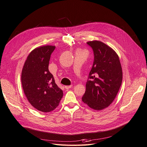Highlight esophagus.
<instances>
[{
	"instance_id": "34e87169",
	"label": "esophagus",
	"mask_w": 147,
	"mask_h": 147,
	"mask_svg": "<svg viewBox=\"0 0 147 147\" xmlns=\"http://www.w3.org/2000/svg\"><path fill=\"white\" fill-rule=\"evenodd\" d=\"M71 86H72V85H68V86L66 85V86H65V88L68 90V89H69L70 88H71Z\"/></svg>"
}]
</instances>
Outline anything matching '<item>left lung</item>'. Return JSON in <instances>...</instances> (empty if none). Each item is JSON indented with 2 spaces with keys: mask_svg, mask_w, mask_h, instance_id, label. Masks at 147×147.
<instances>
[{
  "mask_svg": "<svg viewBox=\"0 0 147 147\" xmlns=\"http://www.w3.org/2000/svg\"><path fill=\"white\" fill-rule=\"evenodd\" d=\"M86 43L93 48L94 59L82 100L92 109L102 110L115 100L121 87V64L116 51L105 43L99 40Z\"/></svg>",
  "mask_w": 147,
  "mask_h": 147,
  "instance_id": "1",
  "label": "left lung"
}]
</instances>
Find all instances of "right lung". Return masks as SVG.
I'll return each instance as SVG.
<instances>
[{"label": "right lung", "instance_id": "1", "mask_svg": "<svg viewBox=\"0 0 147 147\" xmlns=\"http://www.w3.org/2000/svg\"><path fill=\"white\" fill-rule=\"evenodd\" d=\"M55 48L44 45L34 49L22 71V85L26 99L36 109L44 113L57 108L63 96L62 90L48 69L51 54Z\"/></svg>", "mask_w": 147, "mask_h": 147}]
</instances>
